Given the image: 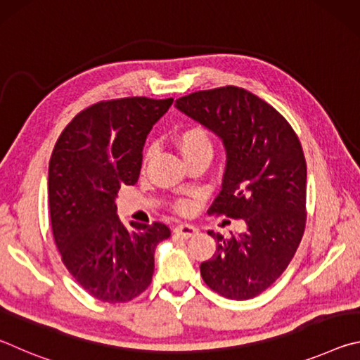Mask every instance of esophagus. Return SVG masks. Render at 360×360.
Returning a JSON list of instances; mask_svg holds the SVG:
<instances>
[{"instance_id":"34e87169","label":"esophagus","mask_w":360,"mask_h":360,"mask_svg":"<svg viewBox=\"0 0 360 360\" xmlns=\"http://www.w3.org/2000/svg\"><path fill=\"white\" fill-rule=\"evenodd\" d=\"M173 231L176 235L182 236V238H191V236H195L198 233V230L193 227V225H187V224H181V225H176L173 229Z\"/></svg>"}]
</instances>
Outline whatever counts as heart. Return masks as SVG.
<instances>
[{
    "instance_id": "obj_1",
    "label": "heart",
    "mask_w": 360,
    "mask_h": 360,
    "mask_svg": "<svg viewBox=\"0 0 360 360\" xmlns=\"http://www.w3.org/2000/svg\"><path fill=\"white\" fill-rule=\"evenodd\" d=\"M174 144L179 149L181 155L184 157V160L188 157L206 154H212V143L208 130L202 125H188L186 129L176 133ZM176 210L179 212H187L191 210V203L188 202H179L176 205Z\"/></svg>"
}]
</instances>
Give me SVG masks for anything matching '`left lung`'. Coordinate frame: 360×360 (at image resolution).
I'll return each mask as SVG.
<instances>
[{"label":"left lung","instance_id":"obj_1","mask_svg":"<svg viewBox=\"0 0 360 360\" xmlns=\"http://www.w3.org/2000/svg\"><path fill=\"white\" fill-rule=\"evenodd\" d=\"M176 108L222 139L227 165L211 214L243 219L230 238L210 230L214 255L200 265L219 295L248 300L283 275L307 222V162L294 129L275 108L241 87L200 90Z\"/></svg>","mask_w":360,"mask_h":360}]
</instances>
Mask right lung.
Returning a JSON list of instances; mask_svg holds the SVG:
<instances>
[{
  "mask_svg": "<svg viewBox=\"0 0 360 360\" xmlns=\"http://www.w3.org/2000/svg\"><path fill=\"white\" fill-rule=\"evenodd\" d=\"M173 98L100 101L72 119L49 162V210L56 245L90 295L124 303L149 288L154 252L172 231L162 222H120L115 197L141 172L152 125Z\"/></svg>",
  "mask_w": 360,
  "mask_h": 360,
  "instance_id": "add662e5",
  "label": "right lung"
}]
</instances>
